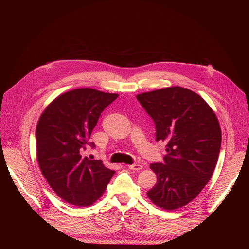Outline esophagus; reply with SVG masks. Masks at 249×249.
Returning <instances> with one entry per match:
<instances>
[{
	"instance_id": "34e87169",
	"label": "esophagus",
	"mask_w": 249,
	"mask_h": 249,
	"mask_svg": "<svg viewBox=\"0 0 249 249\" xmlns=\"http://www.w3.org/2000/svg\"><path fill=\"white\" fill-rule=\"evenodd\" d=\"M127 167H129L132 170L138 171V170L142 169V165H140V164H132V165H127Z\"/></svg>"
}]
</instances>
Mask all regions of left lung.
Instances as JSON below:
<instances>
[{"label":"left lung","instance_id":"left-lung-1","mask_svg":"<svg viewBox=\"0 0 249 249\" xmlns=\"http://www.w3.org/2000/svg\"><path fill=\"white\" fill-rule=\"evenodd\" d=\"M153 118L156 140L167 143L164 163L150 164L157 176L148 198L172 211L192 201L208 184L219 157L221 129L200 95L183 87H167L137 95Z\"/></svg>","mask_w":249,"mask_h":249}]
</instances>
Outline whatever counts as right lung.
Listing matches in <instances>:
<instances>
[{
    "label": "right lung",
    "mask_w": 249,
    "mask_h": 249,
    "mask_svg": "<svg viewBox=\"0 0 249 249\" xmlns=\"http://www.w3.org/2000/svg\"><path fill=\"white\" fill-rule=\"evenodd\" d=\"M92 88L60 94L44 109L36 126V156L43 177L59 197L77 207L99 199L114 170L83 152L104 109L117 99Z\"/></svg>",
    "instance_id": "right-lung-1"
}]
</instances>
